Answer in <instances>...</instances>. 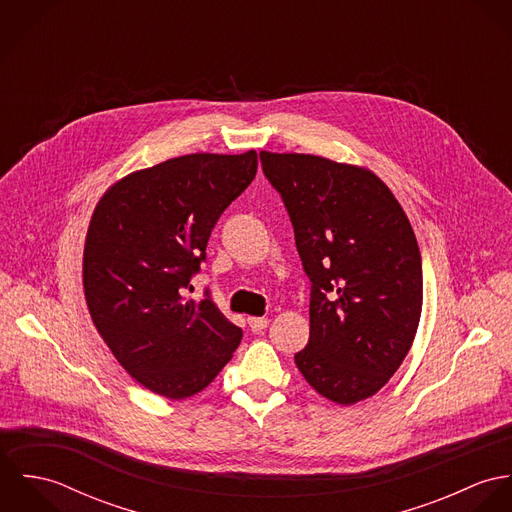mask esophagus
Returning a JSON list of instances; mask_svg holds the SVG:
<instances>
[{"label":"esophagus","mask_w":512,"mask_h":512,"mask_svg":"<svg viewBox=\"0 0 512 512\" xmlns=\"http://www.w3.org/2000/svg\"><path fill=\"white\" fill-rule=\"evenodd\" d=\"M268 319L266 317H248V325L254 333H262L266 327H268Z\"/></svg>","instance_id":"34e87169"}]
</instances>
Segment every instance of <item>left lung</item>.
Listing matches in <instances>:
<instances>
[{
    "label": "left lung",
    "mask_w": 512,
    "mask_h": 512,
    "mask_svg": "<svg viewBox=\"0 0 512 512\" xmlns=\"http://www.w3.org/2000/svg\"><path fill=\"white\" fill-rule=\"evenodd\" d=\"M311 282L305 380L349 406L376 394L406 359L422 313V256L392 191L365 167L260 151Z\"/></svg>",
    "instance_id": "obj_1"
}]
</instances>
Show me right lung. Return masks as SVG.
Returning a JSON list of instances; mask_svg holds the SVG:
<instances>
[{
    "mask_svg": "<svg viewBox=\"0 0 512 512\" xmlns=\"http://www.w3.org/2000/svg\"><path fill=\"white\" fill-rule=\"evenodd\" d=\"M256 169L254 149L181 155L120 179L94 209L82 260L90 317L116 361L159 396L201 392L240 345L242 329L209 290L201 301L187 292Z\"/></svg>",
    "mask_w": 512,
    "mask_h": 512,
    "instance_id": "obj_1",
    "label": "right lung"
}]
</instances>
